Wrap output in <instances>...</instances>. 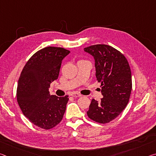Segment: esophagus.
I'll use <instances>...</instances> for the list:
<instances>
[{"label":"esophagus","mask_w":156,"mask_h":156,"mask_svg":"<svg viewBox=\"0 0 156 156\" xmlns=\"http://www.w3.org/2000/svg\"><path fill=\"white\" fill-rule=\"evenodd\" d=\"M71 96H73V97H76V98H77V97H81V96H82L80 94L76 93V92H74V93H73L72 95H71Z\"/></svg>","instance_id":"esophagus-1"}]
</instances>
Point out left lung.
<instances>
[{"instance_id":"1","label":"left lung","mask_w":156,"mask_h":156,"mask_svg":"<svg viewBox=\"0 0 156 156\" xmlns=\"http://www.w3.org/2000/svg\"><path fill=\"white\" fill-rule=\"evenodd\" d=\"M94 56L98 82L103 98L92 99L87 113L95 122L105 124L114 120L125 109L132 89L131 72L125 56L107 44H94L84 49Z\"/></svg>"}]
</instances>
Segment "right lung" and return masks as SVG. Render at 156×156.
<instances>
[{
  "mask_svg": "<svg viewBox=\"0 0 156 156\" xmlns=\"http://www.w3.org/2000/svg\"><path fill=\"white\" fill-rule=\"evenodd\" d=\"M69 53L62 47H44L28 60L21 72L16 91L18 103L24 115L38 127H54L64 115L68 96H50L49 87L58 79L62 60Z\"/></svg>",
  "mask_w": 156,
  "mask_h": 156,
  "instance_id": "obj_1",
  "label": "right lung"
}]
</instances>
